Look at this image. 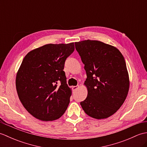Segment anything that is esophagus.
I'll return each mask as SVG.
<instances>
[{"label":"esophagus","mask_w":147,"mask_h":147,"mask_svg":"<svg viewBox=\"0 0 147 147\" xmlns=\"http://www.w3.org/2000/svg\"><path fill=\"white\" fill-rule=\"evenodd\" d=\"M79 85H77V86H72V90H73V91H75V90H76L78 88H79Z\"/></svg>","instance_id":"esophagus-1"}]
</instances>
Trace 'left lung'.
Segmentation results:
<instances>
[{"label": "left lung", "mask_w": 147, "mask_h": 147, "mask_svg": "<svg viewBox=\"0 0 147 147\" xmlns=\"http://www.w3.org/2000/svg\"><path fill=\"white\" fill-rule=\"evenodd\" d=\"M74 43L87 76L84 85L88 94L80 104L90 117L108 118L119 109L129 92V74L123 55L116 47L98 40Z\"/></svg>", "instance_id": "1"}]
</instances>
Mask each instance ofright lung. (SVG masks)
Wrapping results in <instances>:
<instances>
[{
    "label": "right lung",
    "mask_w": 147,
    "mask_h": 147,
    "mask_svg": "<svg viewBox=\"0 0 147 147\" xmlns=\"http://www.w3.org/2000/svg\"><path fill=\"white\" fill-rule=\"evenodd\" d=\"M74 43L47 44L23 59L16 77L18 97L34 117L43 121L60 118L69 104L72 90L66 83L64 62Z\"/></svg>",
    "instance_id": "right-lung-1"
}]
</instances>
